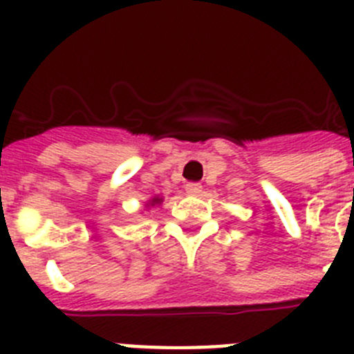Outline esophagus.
I'll use <instances>...</instances> for the list:
<instances>
[{
    "label": "esophagus",
    "instance_id": "34e87169",
    "mask_svg": "<svg viewBox=\"0 0 354 354\" xmlns=\"http://www.w3.org/2000/svg\"><path fill=\"white\" fill-rule=\"evenodd\" d=\"M184 189H186L187 195L198 196L200 193H202V184H200V183H187L186 186H184Z\"/></svg>",
    "mask_w": 354,
    "mask_h": 354
}]
</instances>
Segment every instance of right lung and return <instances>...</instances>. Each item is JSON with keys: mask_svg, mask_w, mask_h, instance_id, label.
Listing matches in <instances>:
<instances>
[{"mask_svg": "<svg viewBox=\"0 0 354 354\" xmlns=\"http://www.w3.org/2000/svg\"><path fill=\"white\" fill-rule=\"evenodd\" d=\"M152 202H159V198H154V200H152Z\"/></svg>", "mask_w": 354, "mask_h": 354, "instance_id": "1", "label": "right lung"}]
</instances>
